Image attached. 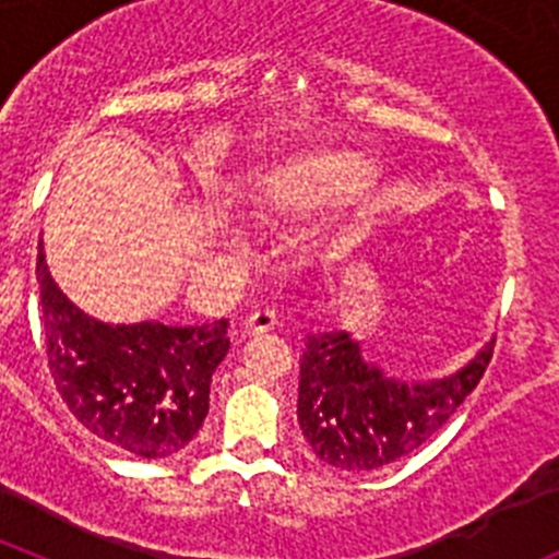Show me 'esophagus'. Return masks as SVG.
<instances>
[{"instance_id": "esophagus-1", "label": "esophagus", "mask_w": 559, "mask_h": 559, "mask_svg": "<svg viewBox=\"0 0 559 559\" xmlns=\"http://www.w3.org/2000/svg\"><path fill=\"white\" fill-rule=\"evenodd\" d=\"M276 324H280V316H276V310H271V308L254 310V313H251L249 319L243 322V333H249V335L269 333V330H274Z\"/></svg>"}]
</instances>
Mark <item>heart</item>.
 Segmentation results:
<instances>
[{"label":"heart","instance_id":"1","mask_svg":"<svg viewBox=\"0 0 559 559\" xmlns=\"http://www.w3.org/2000/svg\"><path fill=\"white\" fill-rule=\"evenodd\" d=\"M372 179L374 165L364 153L344 147H308L260 173L254 185V206L263 215H305L355 199L372 185Z\"/></svg>","mask_w":559,"mask_h":559}]
</instances>
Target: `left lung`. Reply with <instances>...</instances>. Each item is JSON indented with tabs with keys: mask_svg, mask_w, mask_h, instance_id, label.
Wrapping results in <instances>:
<instances>
[{
	"mask_svg": "<svg viewBox=\"0 0 559 559\" xmlns=\"http://www.w3.org/2000/svg\"><path fill=\"white\" fill-rule=\"evenodd\" d=\"M492 344L448 378L403 380L364 360L347 330L310 333L296 417L313 456L333 471L367 473L417 451L478 386Z\"/></svg>",
	"mask_w": 559,
	"mask_h": 559,
	"instance_id": "1",
	"label": "left lung"
}]
</instances>
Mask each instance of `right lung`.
<instances>
[{
	"mask_svg": "<svg viewBox=\"0 0 559 559\" xmlns=\"http://www.w3.org/2000/svg\"><path fill=\"white\" fill-rule=\"evenodd\" d=\"M36 280L49 372L78 423L140 459H165L190 445L210 412L212 372L229 353V322H100L58 288L41 243Z\"/></svg>",
	"mask_w": 559,
	"mask_h": 559,
	"instance_id": "right-lung-1",
	"label": "right lung"
}]
</instances>
